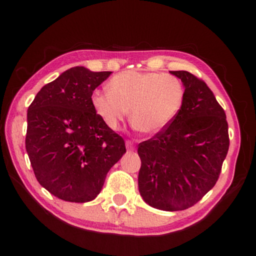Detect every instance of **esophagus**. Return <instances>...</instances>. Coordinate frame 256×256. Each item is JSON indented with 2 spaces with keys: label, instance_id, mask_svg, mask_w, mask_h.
<instances>
[{
  "label": "esophagus",
  "instance_id": "1",
  "mask_svg": "<svg viewBox=\"0 0 256 256\" xmlns=\"http://www.w3.org/2000/svg\"><path fill=\"white\" fill-rule=\"evenodd\" d=\"M126 146H127V150H129V152H132V150L135 149L134 143H132L130 140H127V141H126Z\"/></svg>",
  "mask_w": 256,
  "mask_h": 256
}]
</instances>
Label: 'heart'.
<instances>
[{
    "mask_svg": "<svg viewBox=\"0 0 256 256\" xmlns=\"http://www.w3.org/2000/svg\"><path fill=\"white\" fill-rule=\"evenodd\" d=\"M183 99V84L176 76L126 71L110 80L108 90H94L90 102L108 128L118 129L130 110L132 127L144 135H155L174 120Z\"/></svg>",
    "mask_w": 256,
    "mask_h": 256,
    "instance_id": "1",
    "label": "heart"
}]
</instances>
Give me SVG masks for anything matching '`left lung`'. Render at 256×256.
Segmentation results:
<instances>
[{
	"instance_id": "left-lung-1",
	"label": "left lung",
	"mask_w": 256,
	"mask_h": 256,
	"mask_svg": "<svg viewBox=\"0 0 256 256\" xmlns=\"http://www.w3.org/2000/svg\"><path fill=\"white\" fill-rule=\"evenodd\" d=\"M185 87L180 112L166 128L138 144V188L163 211H183L214 186L230 148L224 108L204 80L170 71Z\"/></svg>"
}]
</instances>
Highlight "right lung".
<instances>
[{"instance_id":"obj_1","label":"right lung","mask_w":256,"mask_h":256,"mask_svg":"<svg viewBox=\"0 0 256 256\" xmlns=\"http://www.w3.org/2000/svg\"><path fill=\"white\" fill-rule=\"evenodd\" d=\"M112 72L76 66L42 87L28 108L26 149L42 186L59 199L93 200L124 140L104 124L90 102Z\"/></svg>"}]
</instances>
